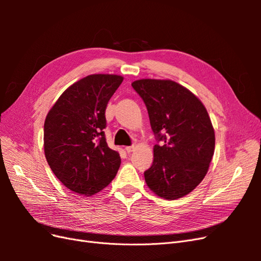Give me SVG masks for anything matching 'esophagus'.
Wrapping results in <instances>:
<instances>
[{"label":"esophagus","instance_id":"34e87169","mask_svg":"<svg viewBox=\"0 0 261 261\" xmlns=\"http://www.w3.org/2000/svg\"><path fill=\"white\" fill-rule=\"evenodd\" d=\"M134 149H135V145H133V146H128V147H125L126 152H132V151H134Z\"/></svg>","mask_w":261,"mask_h":261}]
</instances>
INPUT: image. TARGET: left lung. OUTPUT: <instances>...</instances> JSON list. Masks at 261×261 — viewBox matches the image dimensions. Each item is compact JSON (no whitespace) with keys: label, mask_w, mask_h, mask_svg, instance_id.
<instances>
[{"label":"left lung","mask_w":261,"mask_h":261,"mask_svg":"<svg viewBox=\"0 0 261 261\" xmlns=\"http://www.w3.org/2000/svg\"><path fill=\"white\" fill-rule=\"evenodd\" d=\"M133 88L144 100L150 125L162 145L144 174L148 187L163 199L186 196L206 176L215 152V129L202 102L170 80H139Z\"/></svg>","instance_id":"left-lung-1"}]
</instances>
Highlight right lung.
<instances>
[{
	"instance_id": "right-lung-1",
	"label": "right lung",
	"mask_w": 261,
	"mask_h": 261,
	"mask_svg": "<svg viewBox=\"0 0 261 261\" xmlns=\"http://www.w3.org/2000/svg\"><path fill=\"white\" fill-rule=\"evenodd\" d=\"M114 74L88 75L63 92L44 121L45 159L61 183L86 197L115 177L121 158L105 137L106 109L123 82Z\"/></svg>"
}]
</instances>
